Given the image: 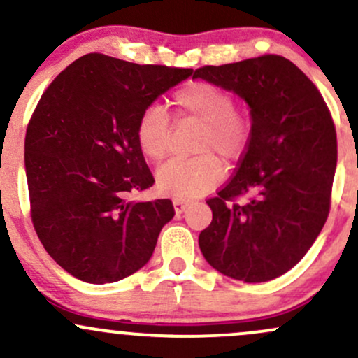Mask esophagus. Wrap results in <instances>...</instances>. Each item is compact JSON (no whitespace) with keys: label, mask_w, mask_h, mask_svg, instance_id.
<instances>
[{"label":"esophagus","mask_w":358,"mask_h":358,"mask_svg":"<svg viewBox=\"0 0 358 358\" xmlns=\"http://www.w3.org/2000/svg\"><path fill=\"white\" fill-rule=\"evenodd\" d=\"M188 206V200L185 199H173V207H175L176 212H183L185 207Z\"/></svg>","instance_id":"obj_1"}]
</instances>
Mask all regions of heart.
I'll list each match as a JSON object with an SVG mask.
<instances>
[{
  "instance_id": "heart-1",
  "label": "heart",
  "mask_w": 358,
  "mask_h": 358,
  "mask_svg": "<svg viewBox=\"0 0 358 358\" xmlns=\"http://www.w3.org/2000/svg\"><path fill=\"white\" fill-rule=\"evenodd\" d=\"M180 113L200 122L203 131L197 141L195 158L171 159L156 171V188L163 195L190 199L217 185L222 178L219 152L226 159H238L248 148L250 122L239 113L229 92L207 81H194L173 95ZM170 115L161 105H149L136 124L141 152L151 161L164 158L170 143Z\"/></svg>"
}]
</instances>
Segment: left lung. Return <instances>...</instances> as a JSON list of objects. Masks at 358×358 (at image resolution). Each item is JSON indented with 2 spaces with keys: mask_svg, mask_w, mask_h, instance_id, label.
<instances>
[{
  "mask_svg": "<svg viewBox=\"0 0 358 358\" xmlns=\"http://www.w3.org/2000/svg\"><path fill=\"white\" fill-rule=\"evenodd\" d=\"M194 78L246 101L248 148L217 197L199 246L236 280H273L302 260L323 229L336 170V132L313 81L282 56L203 66ZM250 194L245 206L230 202Z\"/></svg>",
  "mask_w": 358,
  "mask_h": 358,
  "instance_id": "left-lung-1",
  "label": "left lung"
}]
</instances>
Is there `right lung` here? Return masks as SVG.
<instances>
[{
    "mask_svg": "<svg viewBox=\"0 0 358 358\" xmlns=\"http://www.w3.org/2000/svg\"><path fill=\"white\" fill-rule=\"evenodd\" d=\"M192 69L86 54L49 85L25 136L32 222L52 260L112 284L151 258L171 200L137 202L155 183L136 141L141 113Z\"/></svg>",
    "mask_w": 358,
    "mask_h": 358,
    "instance_id": "add662e5",
    "label": "right lung"
}]
</instances>
